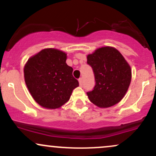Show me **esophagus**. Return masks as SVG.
<instances>
[{"label":"esophagus","instance_id":"obj_1","mask_svg":"<svg viewBox=\"0 0 156 156\" xmlns=\"http://www.w3.org/2000/svg\"><path fill=\"white\" fill-rule=\"evenodd\" d=\"M78 81H79V84H80V87H82V86H83V78H79Z\"/></svg>","mask_w":156,"mask_h":156}]
</instances>
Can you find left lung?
Here are the masks:
<instances>
[{
    "label": "left lung",
    "instance_id": "8db88e82",
    "mask_svg": "<svg viewBox=\"0 0 156 156\" xmlns=\"http://www.w3.org/2000/svg\"><path fill=\"white\" fill-rule=\"evenodd\" d=\"M95 86L87 92L89 101L100 108H108L122 101L131 81V68L120 52L109 46L99 48L87 55Z\"/></svg>",
    "mask_w": 156,
    "mask_h": 156
}]
</instances>
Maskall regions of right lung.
Masks as SVG:
<instances>
[{
	"label": "right lung",
	"mask_w": 156,
	"mask_h": 156,
	"mask_svg": "<svg viewBox=\"0 0 156 156\" xmlns=\"http://www.w3.org/2000/svg\"><path fill=\"white\" fill-rule=\"evenodd\" d=\"M67 53L45 48L28 58L24 78L30 94L39 105L48 109L62 107L79 86L73 76V67L66 63Z\"/></svg>",
	"instance_id": "1"
}]
</instances>
